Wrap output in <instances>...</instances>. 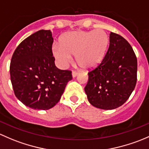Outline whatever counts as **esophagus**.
Segmentation results:
<instances>
[{"label": "esophagus", "mask_w": 149, "mask_h": 149, "mask_svg": "<svg viewBox=\"0 0 149 149\" xmlns=\"http://www.w3.org/2000/svg\"><path fill=\"white\" fill-rule=\"evenodd\" d=\"M78 73H79V72H78L77 71H73L72 73V74L73 77H76L77 75L78 74Z\"/></svg>", "instance_id": "esophagus-1"}]
</instances>
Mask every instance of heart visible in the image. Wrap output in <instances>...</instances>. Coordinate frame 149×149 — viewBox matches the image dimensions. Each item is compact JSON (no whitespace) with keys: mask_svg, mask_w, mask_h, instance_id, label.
Here are the masks:
<instances>
[{"mask_svg":"<svg viewBox=\"0 0 149 149\" xmlns=\"http://www.w3.org/2000/svg\"><path fill=\"white\" fill-rule=\"evenodd\" d=\"M109 36L103 29L74 31L61 38V44L52 47L54 56L60 67H66L72 61V56L82 68L90 70L102 62L109 46Z\"/></svg>","mask_w":149,"mask_h":149,"instance_id":"1","label":"heart"}]
</instances>
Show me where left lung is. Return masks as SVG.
<instances>
[{
	"mask_svg": "<svg viewBox=\"0 0 149 149\" xmlns=\"http://www.w3.org/2000/svg\"><path fill=\"white\" fill-rule=\"evenodd\" d=\"M88 76L85 91L92 105L103 110L121 106L129 98L137 81V59L129 43L110 32L105 58L89 72Z\"/></svg>",
	"mask_w": 149,
	"mask_h": 149,
	"instance_id": "left-lung-1",
	"label": "left lung"
}]
</instances>
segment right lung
<instances>
[{"instance_id": "obj_1", "label": "right lung", "mask_w": 149, "mask_h": 149, "mask_svg": "<svg viewBox=\"0 0 149 149\" xmlns=\"http://www.w3.org/2000/svg\"><path fill=\"white\" fill-rule=\"evenodd\" d=\"M50 30H40L24 39L15 50L10 75L16 97L33 110H49L59 101L72 72L55 66Z\"/></svg>"}]
</instances>
